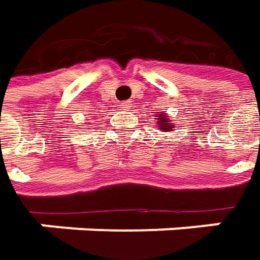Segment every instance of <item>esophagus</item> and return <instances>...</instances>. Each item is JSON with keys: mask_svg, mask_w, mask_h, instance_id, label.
Masks as SVG:
<instances>
[{"mask_svg": "<svg viewBox=\"0 0 260 260\" xmlns=\"http://www.w3.org/2000/svg\"><path fill=\"white\" fill-rule=\"evenodd\" d=\"M130 107H132L130 101H123V103H121V108H123V110H128Z\"/></svg>", "mask_w": 260, "mask_h": 260, "instance_id": "esophagus-1", "label": "esophagus"}]
</instances>
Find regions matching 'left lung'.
<instances>
[{
    "label": "left lung",
    "instance_id": "left-lung-1",
    "mask_svg": "<svg viewBox=\"0 0 260 260\" xmlns=\"http://www.w3.org/2000/svg\"><path fill=\"white\" fill-rule=\"evenodd\" d=\"M157 124L160 127V130H166V132H172L175 130V124L171 123V118H168L165 114H159L157 115Z\"/></svg>",
    "mask_w": 260,
    "mask_h": 260
}]
</instances>
